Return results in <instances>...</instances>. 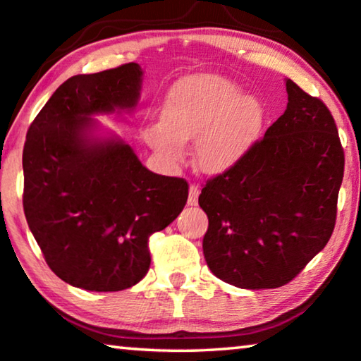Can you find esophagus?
<instances>
[{"instance_id":"1","label":"esophagus","mask_w":361,"mask_h":361,"mask_svg":"<svg viewBox=\"0 0 361 361\" xmlns=\"http://www.w3.org/2000/svg\"><path fill=\"white\" fill-rule=\"evenodd\" d=\"M199 192L200 189L199 186L191 185L189 186V195H188V205H197V199H199Z\"/></svg>"}]
</instances>
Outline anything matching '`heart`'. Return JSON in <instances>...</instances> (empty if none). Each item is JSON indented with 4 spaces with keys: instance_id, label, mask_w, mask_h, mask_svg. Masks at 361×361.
<instances>
[{
    "instance_id": "obj_1",
    "label": "heart",
    "mask_w": 361,
    "mask_h": 361,
    "mask_svg": "<svg viewBox=\"0 0 361 361\" xmlns=\"http://www.w3.org/2000/svg\"><path fill=\"white\" fill-rule=\"evenodd\" d=\"M264 106L223 76L183 78L169 90L161 121L143 127V138L170 166L186 161V142L195 140V162L205 173L235 166L258 140Z\"/></svg>"
}]
</instances>
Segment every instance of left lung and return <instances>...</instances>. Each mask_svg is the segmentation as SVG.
I'll list each match as a JSON object with an SVG mask.
<instances>
[{"label":"left lung","instance_id":"1","mask_svg":"<svg viewBox=\"0 0 361 361\" xmlns=\"http://www.w3.org/2000/svg\"><path fill=\"white\" fill-rule=\"evenodd\" d=\"M288 105L234 167L205 183L204 256L239 288H279L333 234L344 149L325 103L286 79Z\"/></svg>","mask_w":361,"mask_h":361}]
</instances>
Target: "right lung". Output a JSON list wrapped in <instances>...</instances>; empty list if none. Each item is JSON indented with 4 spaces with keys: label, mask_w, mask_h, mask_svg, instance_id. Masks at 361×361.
I'll use <instances>...</instances> for the list:
<instances>
[{
    "label": "right lung",
    "mask_w": 361,
    "mask_h": 361,
    "mask_svg": "<svg viewBox=\"0 0 361 361\" xmlns=\"http://www.w3.org/2000/svg\"><path fill=\"white\" fill-rule=\"evenodd\" d=\"M138 63L76 75L60 85L27 132L23 212L47 266L89 291H121L151 264L149 235L188 200V183L152 173L119 137H99L94 114L132 111Z\"/></svg>",
    "instance_id": "add662e5"
}]
</instances>
